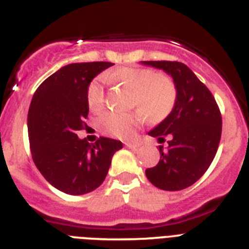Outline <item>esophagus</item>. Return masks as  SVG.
Returning a JSON list of instances; mask_svg holds the SVG:
<instances>
[{
	"mask_svg": "<svg viewBox=\"0 0 249 249\" xmlns=\"http://www.w3.org/2000/svg\"><path fill=\"white\" fill-rule=\"evenodd\" d=\"M125 145H126L129 149H138V147L140 146V141H126Z\"/></svg>",
	"mask_w": 249,
	"mask_h": 249,
	"instance_id": "esophagus-1",
	"label": "esophagus"
}]
</instances>
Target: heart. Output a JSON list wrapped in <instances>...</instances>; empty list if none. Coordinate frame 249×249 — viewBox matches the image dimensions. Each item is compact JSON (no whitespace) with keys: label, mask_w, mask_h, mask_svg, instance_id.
Returning a JSON list of instances; mask_svg holds the SVG:
<instances>
[{"label":"heart","mask_w":249,"mask_h":249,"mask_svg":"<svg viewBox=\"0 0 249 249\" xmlns=\"http://www.w3.org/2000/svg\"><path fill=\"white\" fill-rule=\"evenodd\" d=\"M110 82L124 84L134 91L133 105L140 113L123 114L108 111L98 119V125L104 133L118 138H129L142 120L161 122L175 108L178 90L171 79L147 68L124 67L108 75ZM87 103L90 110L99 111L104 108L105 93L103 80L94 79L87 89Z\"/></svg>","instance_id":"heart-1"}]
</instances>
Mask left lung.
Masks as SVG:
<instances>
[{
    "mask_svg": "<svg viewBox=\"0 0 249 249\" xmlns=\"http://www.w3.org/2000/svg\"><path fill=\"white\" fill-rule=\"evenodd\" d=\"M141 63L166 71L178 90L175 108L149 133L160 142L169 135V146H159V163L145 174L158 189L183 190L194 185L213 161L222 133L221 111L211 91L186 64L170 60Z\"/></svg>",
    "mask_w": 249,
    "mask_h": 249,
    "instance_id": "1",
    "label": "left lung"
}]
</instances>
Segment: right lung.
<instances>
[{
  "label": "right lung",
  "instance_id": "right-lung-1",
  "mask_svg": "<svg viewBox=\"0 0 249 249\" xmlns=\"http://www.w3.org/2000/svg\"><path fill=\"white\" fill-rule=\"evenodd\" d=\"M110 62L73 63L60 68L38 87L28 110V138L35 165L59 191L84 195L107 178L122 141L99 138L90 144L77 133L87 126V89Z\"/></svg>",
  "mask_w": 249,
  "mask_h": 249
}]
</instances>
